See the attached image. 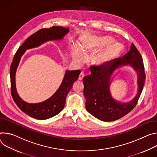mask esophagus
I'll list each match as a JSON object with an SVG mask.
<instances>
[{
    "label": "esophagus",
    "instance_id": "1",
    "mask_svg": "<svg viewBox=\"0 0 157 157\" xmlns=\"http://www.w3.org/2000/svg\"><path fill=\"white\" fill-rule=\"evenodd\" d=\"M84 76H85V75H84V74H83V72H82L80 73V74L79 75V77H78V80H82L83 79V78L84 77Z\"/></svg>",
    "mask_w": 157,
    "mask_h": 157
}]
</instances>
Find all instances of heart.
<instances>
[{
	"label": "heart",
	"mask_w": 157,
	"mask_h": 157,
	"mask_svg": "<svg viewBox=\"0 0 157 157\" xmlns=\"http://www.w3.org/2000/svg\"><path fill=\"white\" fill-rule=\"evenodd\" d=\"M113 39L108 36L93 37L82 45V52L75 49L74 60L77 62H82L85 59V56L89 54H94L98 52L104 47L112 43ZM122 47L118 42L113 43L95 55L92 59V63L97 67L105 66L113 61L121 54Z\"/></svg>",
	"instance_id": "heart-1"
}]
</instances>
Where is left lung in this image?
<instances>
[{"mask_svg": "<svg viewBox=\"0 0 157 157\" xmlns=\"http://www.w3.org/2000/svg\"><path fill=\"white\" fill-rule=\"evenodd\" d=\"M129 65L137 74L138 89L136 96L127 102L114 99L109 90L114 72L121 66ZM145 74L142 57L133 44L122 58L103 67L93 66L91 74L83 79L85 107L91 115L103 121H112L123 117L136 105L143 90Z\"/></svg>", "mask_w": 157, "mask_h": 157, "instance_id": "left-lung-1", "label": "left lung"}]
</instances>
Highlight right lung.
I'll return each instance as SVG.
<instances>
[{"label":"right lung","instance_id":"add662e5","mask_svg":"<svg viewBox=\"0 0 157 157\" xmlns=\"http://www.w3.org/2000/svg\"><path fill=\"white\" fill-rule=\"evenodd\" d=\"M69 32L68 28L54 26L42 29L30 36L17 50L10 68L11 94L19 108L29 116L38 120H45L59 114L64 108L66 97L77 80L80 71H66L63 80L57 90L47 100L37 103H30L22 100L17 93L15 84V74L22 56L26 50L39 47L51 40H60Z\"/></svg>","mask_w":157,"mask_h":157}]
</instances>
